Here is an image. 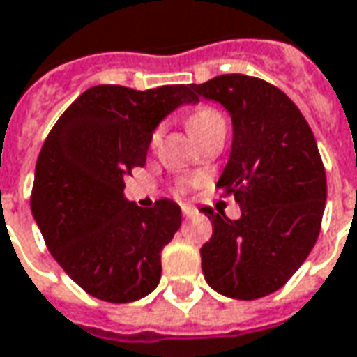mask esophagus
<instances>
[{
  "label": "esophagus",
  "mask_w": 357,
  "mask_h": 357,
  "mask_svg": "<svg viewBox=\"0 0 357 357\" xmlns=\"http://www.w3.org/2000/svg\"><path fill=\"white\" fill-rule=\"evenodd\" d=\"M183 215L184 218H194V215H198V210H196V208H192V206H186V204H184Z\"/></svg>",
  "instance_id": "obj_1"
}]
</instances>
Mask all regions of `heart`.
<instances>
[{"label":"heart","instance_id":"1","mask_svg":"<svg viewBox=\"0 0 357 357\" xmlns=\"http://www.w3.org/2000/svg\"><path fill=\"white\" fill-rule=\"evenodd\" d=\"M225 128V122H223V118L218 110H213V108H200V110H196L194 114H190L188 118V130H190V134H192L196 139L198 137H202L204 134H208L211 130H215V128Z\"/></svg>","mask_w":357,"mask_h":357}]
</instances>
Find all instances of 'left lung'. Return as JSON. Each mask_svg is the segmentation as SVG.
I'll return each mask as SVG.
<instances>
[{"instance_id": "left-lung-1", "label": "left lung", "mask_w": 357, "mask_h": 357, "mask_svg": "<svg viewBox=\"0 0 357 357\" xmlns=\"http://www.w3.org/2000/svg\"><path fill=\"white\" fill-rule=\"evenodd\" d=\"M229 112L233 144L218 188L233 194L239 220L202 208L213 225L200 249L208 286L258 299L286 284L317 243L326 174L313 132L296 102L268 81L229 73L192 85Z\"/></svg>"}]
</instances>
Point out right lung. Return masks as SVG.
Returning <instances> with one entry per match:
<instances>
[{"instance_id": "add662e5", "label": "right lung", "mask_w": 357, "mask_h": 357, "mask_svg": "<svg viewBox=\"0 0 357 357\" xmlns=\"http://www.w3.org/2000/svg\"><path fill=\"white\" fill-rule=\"evenodd\" d=\"M190 102H198L192 85H97L46 137L34 169L33 218L52 257L89 296L130 303L159 284L161 250L183 213L167 198L153 208L128 202L124 176L146 165L159 122Z\"/></svg>"}]
</instances>
